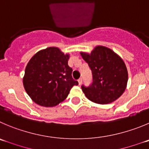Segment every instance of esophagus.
Here are the masks:
<instances>
[{"label":"esophagus","mask_w":149,"mask_h":149,"mask_svg":"<svg viewBox=\"0 0 149 149\" xmlns=\"http://www.w3.org/2000/svg\"><path fill=\"white\" fill-rule=\"evenodd\" d=\"M78 82H79V85H81V84H82V79L80 78V79H78Z\"/></svg>","instance_id":"34e87169"}]
</instances>
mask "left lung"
Here are the masks:
<instances>
[{
	"instance_id": "1",
	"label": "left lung",
	"mask_w": 149,
	"mask_h": 149,
	"mask_svg": "<svg viewBox=\"0 0 149 149\" xmlns=\"http://www.w3.org/2000/svg\"><path fill=\"white\" fill-rule=\"evenodd\" d=\"M93 74L89 87L81 86L83 93L90 101L107 104L117 100L125 91L128 72L123 59L112 50L98 45L90 54L81 52Z\"/></svg>"
}]
</instances>
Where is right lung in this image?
Wrapping results in <instances>:
<instances>
[{
	"mask_svg": "<svg viewBox=\"0 0 149 149\" xmlns=\"http://www.w3.org/2000/svg\"><path fill=\"white\" fill-rule=\"evenodd\" d=\"M69 54L56 47L41 50L26 65L23 79L28 95L38 105L52 107L62 102L79 83L72 78Z\"/></svg>",
	"mask_w": 149,
	"mask_h": 149,
	"instance_id": "right-lung-1",
	"label": "right lung"
}]
</instances>
